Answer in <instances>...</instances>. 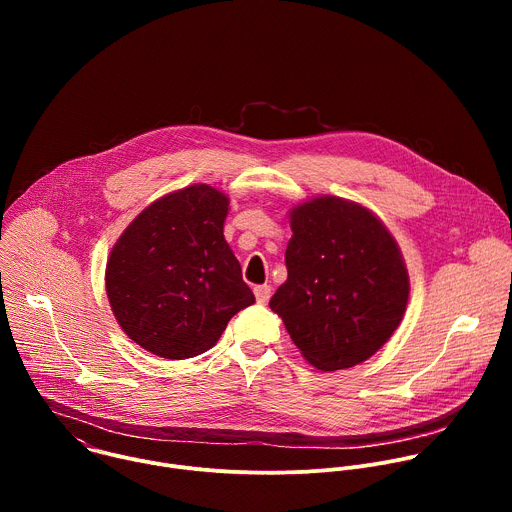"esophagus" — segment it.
I'll list each match as a JSON object with an SVG mask.
<instances>
[{
  "instance_id": "obj_1",
  "label": "esophagus",
  "mask_w": 512,
  "mask_h": 512,
  "mask_svg": "<svg viewBox=\"0 0 512 512\" xmlns=\"http://www.w3.org/2000/svg\"><path fill=\"white\" fill-rule=\"evenodd\" d=\"M253 291H255V298H257L259 304L269 302V298H271V287L269 285H257Z\"/></svg>"
}]
</instances>
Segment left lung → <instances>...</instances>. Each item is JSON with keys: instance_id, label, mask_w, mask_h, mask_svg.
<instances>
[{"instance_id": "1", "label": "left lung", "mask_w": 512, "mask_h": 512, "mask_svg": "<svg viewBox=\"0 0 512 512\" xmlns=\"http://www.w3.org/2000/svg\"><path fill=\"white\" fill-rule=\"evenodd\" d=\"M289 225L287 279L269 308L316 369H350L371 358L403 320V255L369 208L338 196L294 206Z\"/></svg>"}]
</instances>
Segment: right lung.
Masks as SVG:
<instances>
[{"instance_id": "1", "label": "right lung", "mask_w": 512, "mask_h": 512, "mask_svg": "<svg viewBox=\"0 0 512 512\" xmlns=\"http://www.w3.org/2000/svg\"><path fill=\"white\" fill-rule=\"evenodd\" d=\"M227 212L223 192L194 184L141 210L115 243L107 296L115 320L141 348L170 360L192 358L255 304L223 235Z\"/></svg>"}]
</instances>
